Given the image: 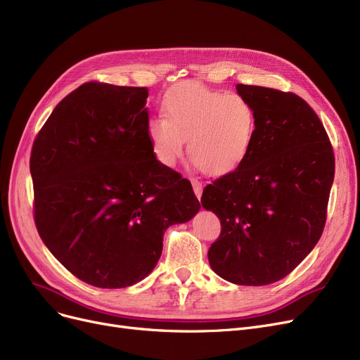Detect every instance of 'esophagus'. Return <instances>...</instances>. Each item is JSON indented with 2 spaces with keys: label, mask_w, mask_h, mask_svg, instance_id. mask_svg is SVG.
<instances>
[{
  "label": "esophagus",
  "mask_w": 360,
  "mask_h": 360,
  "mask_svg": "<svg viewBox=\"0 0 360 360\" xmlns=\"http://www.w3.org/2000/svg\"><path fill=\"white\" fill-rule=\"evenodd\" d=\"M191 184H193V190H194V194L197 195V198L202 197V191H203V185L202 182H198L197 179H191Z\"/></svg>",
  "instance_id": "obj_1"
}]
</instances>
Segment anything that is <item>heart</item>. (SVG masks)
I'll use <instances>...</instances> for the list:
<instances>
[{
  "label": "heart",
  "instance_id": "obj_1",
  "mask_svg": "<svg viewBox=\"0 0 360 360\" xmlns=\"http://www.w3.org/2000/svg\"><path fill=\"white\" fill-rule=\"evenodd\" d=\"M162 117L151 118L146 135L155 158L173 166L184 153L209 175H227L248 157L257 130V112L240 95H225L197 82L170 87Z\"/></svg>",
  "mask_w": 360,
  "mask_h": 360
}]
</instances>
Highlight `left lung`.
<instances>
[{"instance_id": "8db88e82", "label": "left lung", "mask_w": 360, "mask_h": 360, "mask_svg": "<svg viewBox=\"0 0 360 360\" xmlns=\"http://www.w3.org/2000/svg\"><path fill=\"white\" fill-rule=\"evenodd\" d=\"M237 91L255 108L257 130L245 162L203 190V207L221 221L207 258L225 281L264 286L286 277L321 238L335 157L321 118L295 93Z\"/></svg>"}]
</instances>
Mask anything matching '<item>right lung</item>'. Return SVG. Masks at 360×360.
<instances>
[{
  "label": "right lung",
  "mask_w": 360,
  "mask_h": 360,
  "mask_svg": "<svg viewBox=\"0 0 360 360\" xmlns=\"http://www.w3.org/2000/svg\"><path fill=\"white\" fill-rule=\"evenodd\" d=\"M148 89L84 83L65 96L31 151L34 221L63 267L91 286L141 282L165 231L200 209L188 179L155 158Z\"/></svg>",
  "instance_id": "right-lung-1"
}]
</instances>
